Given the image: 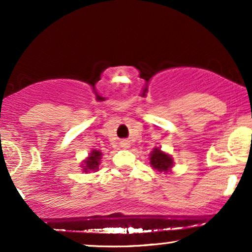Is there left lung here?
Returning <instances> with one entry per match:
<instances>
[{
	"instance_id": "1",
	"label": "left lung",
	"mask_w": 252,
	"mask_h": 252,
	"mask_svg": "<svg viewBox=\"0 0 252 252\" xmlns=\"http://www.w3.org/2000/svg\"><path fill=\"white\" fill-rule=\"evenodd\" d=\"M151 164L158 171H168L172 166L173 162L169 155L163 153L158 148H155L151 154Z\"/></svg>"
}]
</instances>
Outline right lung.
Here are the masks:
<instances>
[{
	"instance_id": "right-lung-1",
	"label": "right lung",
	"mask_w": 252,
	"mask_h": 252,
	"mask_svg": "<svg viewBox=\"0 0 252 252\" xmlns=\"http://www.w3.org/2000/svg\"><path fill=\"white\" fill-rule=\"evenodd\" d=\"M100 158H101L100 152L95 151V150L92 151L90 153V157L88 158V160L86 161V165H83L84 172L89 171V170H92V171H97Z\"/></svg>"
}]
</instances>
